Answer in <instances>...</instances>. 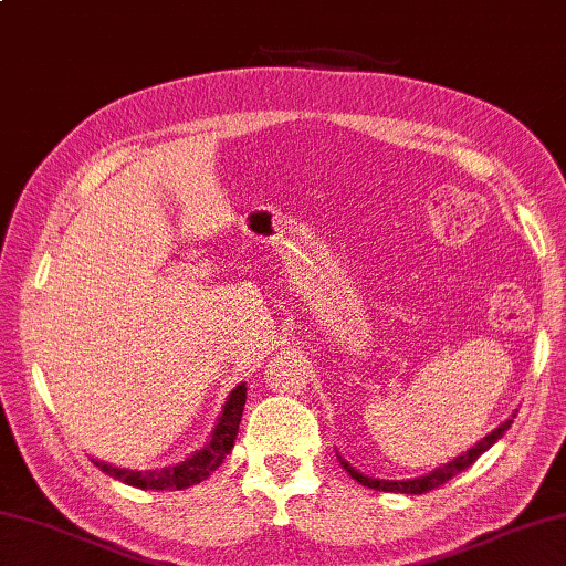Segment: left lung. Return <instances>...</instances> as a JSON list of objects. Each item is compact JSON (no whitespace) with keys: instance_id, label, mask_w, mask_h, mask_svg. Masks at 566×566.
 Segmentation results:
<instances>
[{"instance_id":"obj_1","label":"left lung","mask_w":566,"mask_h":566,"mask_svg":"<svg viewBox=\"0 0 566 566\" xmlns=\"http://www.w3.org/2000/svg\"><path fill=\"white\" fill-rule=\"evenodd\" d=\"M512 418H515V416H512ZM512 418H507L505 423H500L495 430H492V433H488L485 438L480 440V443H475L470 450H465V453L458 455L455 460H450V462H446V465L430 470L428 475H420V478H413V480H378V478H368V475H364V472H358L356 468L348 465V462L342 455H338V460H342L344 470L358 482V485L371 488V490H381V492H403V495H423V492L436 490V488L443 485V482H448L450 478H455L458 472L468 470L472 462H475L482 453H485V450H490L502 436H505V430L512 426Z\"/></svg>"}]
</instances>
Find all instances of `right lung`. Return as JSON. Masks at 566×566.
Masks as SVG:
<instances>
[{
	"label": "right lung",
	"mask_w": 566,
	"mask_h": 566,
	"mask_svg": "<svg viewBox=\"0 0 566 566\" xmlns=\"http://www.w3.org/2000/svg\"><path fill=\"white\" fill-rule=\"evenodd\" d=\"M244 398H248V388L240 384L228 396V400H224L218 426H214L208 446L198 450V453H192L188 460L176 462V465H168L163 470H126L94 460L96 468L104 470L106 475L140 490H185L190 485H198V482L208 480L212 472L222 465V460L228 458L232 450L234 438H238L240 430Z\"/></svg>",
	"instance_id": "1"
}]
</instances>
